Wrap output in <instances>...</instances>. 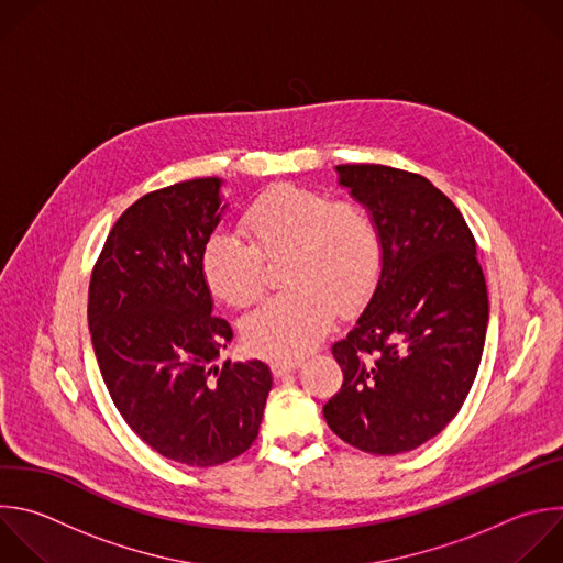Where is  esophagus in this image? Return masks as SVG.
Instances as JSON below:
<instances>
[{
  "label": "esophagus",
  "mask_w": 563,
  "mask_h": 563,
  "mask_svg": "<svg viewBox=\"0 0 563 563\" xmlns=\"http://www.w3.org/2000/svg\"><path fill=\"white\" fill-rule=\"evenodd\" d=\"M300 364H302V357H276L272 362V371H274V376H283V373L296 371Z\"/></svg>",
  "instance_id": "obj_1"
}]
</instances>
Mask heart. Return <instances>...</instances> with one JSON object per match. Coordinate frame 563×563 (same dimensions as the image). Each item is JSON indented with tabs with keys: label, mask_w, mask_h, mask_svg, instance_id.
<instances>
[{
	"label": "heart",
	"mask_w": 563,
	"mask_h": 563,
	"mask_svg": "<svg viewBox=\"0 0 563 563\" xmlns=\"http://www.w3.org/2000/svg\"><path fill=\"white\" fill-rule=\"evenodd\" d=\"M241 232L208 236L201 274L208 289L234 307L252 305L263 291V261L285 254L287 291L265 300L243 322L247 346L261 355H300L329 329L335 307L364 302L383 272V234L373 214L353 199L294 183L261 192L241 214Z\"/></svg>",
	"instance_id": "obj_1"
}]
</instances>
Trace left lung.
I'll use <instances>...</instances> for the list:
<instances>
[{
    "instance_id": "8db88e82",
    "label": "left lung",
    "mask_w": 563,
    "mask_h": 563,
    "mask_svg": "<svg viewBox=\"0 0 563 563\" xmlns=\"http://www.w3.org/2000/svg\"><path fill=\"white\" fill-rule=\"evenodd\" d=\"M335 169L376 219L385 258L364 311L331 346L342 387L322 413L346 444L396 455L462 409L486 340V280L464 217L429 178L373 163Z\"/></svg>"
}]
</instances>
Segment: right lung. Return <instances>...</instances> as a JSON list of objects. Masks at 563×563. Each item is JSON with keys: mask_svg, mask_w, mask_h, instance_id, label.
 Segmentation results:
<instances>
[{"mask_svg": "<svg viewBox=\"0 0 563 563\" xmlns=\"http://www.w3.org/2000/svg\"><path fill=\"white\" fill-rule=\"evenodd\" d=\"M217 176L174 183L132 203L92 269L88 324L110 398L156 453L217 466L258 438L272 389L261 360H212L232 340L212 313L201 250L228 206Z\"/></svg>", "mask_w": 563, "mask_h": 563, "instance_id": "obj_1", "label": "right lung"}]
</instances>
